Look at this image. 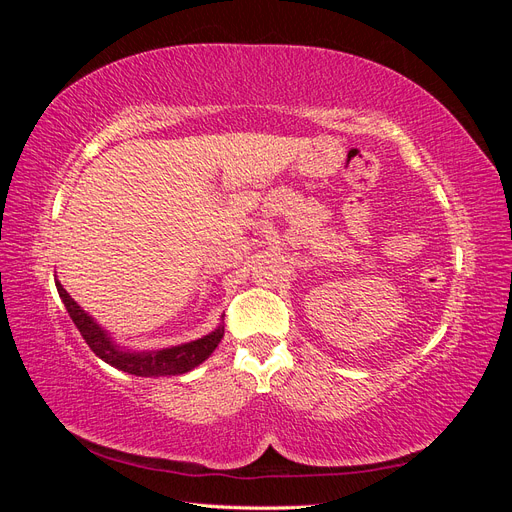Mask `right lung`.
I'll return each mask as SVG.
<instances>
[{
    "instance_id": "1",
    "label": "right lung",
    "mask_w": 512,
    "mask_h": 512,
    "mask_svg": "<svg viewBox=\"0 0 512 512\" xmlns=\"http://www.w3.org/2000/svg\"><path fill=\"white\" fill-rule=\"evenodd\" d=\"M55 286L61 301H64L68 309L72 322L76 324V329L81 331L87 346L94 350L96 356H100L104 363L113 365L121 371H128V374H134V376L156 378V376L185 374V371H190L205 359H209V354L218 348V344L224 337V327L220 324V329H215L213 333L200 337L190 344H181V346L158 350V352H123L117 346H113L111 339L106 337V333L98 327L94 318H89L83 309L76 305V301L70 297L64 286L59 282H55Z\"/></svg>"
}]
</instances>
